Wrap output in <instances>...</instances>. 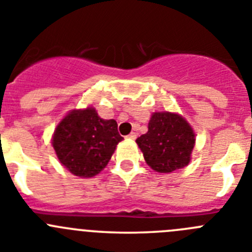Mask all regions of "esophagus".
I'll return each mask as SVG.
<instances>
[{"instance_id":"34e87169","label":"esophagus","mask_w":252,"mask_h":252,"mask_svg":"<svg viewBox=\"0 0 252 252\" xmlns=\"http://www.w3.org/2000/svg\"><path fill=\"white\" fill-rule=\"evenodd\" d=\"M126 138H128V139H130V140H134V139H135V138H137V134H135V133H130V134H129V135H126Z\"/></svg>"}]
</instances>
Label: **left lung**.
<instances>
[{
	"mask_svg": "<svg viewBox=\"0 0 252 252\" xmlns=\"http://www.w3.org/2000/svg\"><path fill=\"white\" fill-rule=\"evenodd\" d=\"M148 165L159 173H171L189 164L195 145V133L182 115L153 113L148 131L137 140Z\"/></svg>",
	"mask_w": 252,
	"mask_h": 252,
	"instance_id": "8db88e82",
	"label": "left lung"
}]
</instances>
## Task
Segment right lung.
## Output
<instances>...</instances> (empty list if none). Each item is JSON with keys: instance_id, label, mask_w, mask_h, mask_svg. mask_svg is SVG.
Returning <instances> with one entry per match:
<instances>
[{"instance_id": "add662e5", "label": "right lung", "mask_w": 252, "mask_h": 252, "mask_svg": "<svg viewBox=\"0 0 252 252\" xmlns=\"http://www.w3.org/2000/svg\"><path fill=\"white\" fill-rule=\"evenodd\" d=\"M123 137L114 119H102L92 107L70 110L56 128L52 145L73 175L92 178L109 163Z\"/></svg>"}]
</instances>
